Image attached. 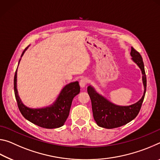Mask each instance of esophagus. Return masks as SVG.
I'll list each match as a JSON object with an SVG mask.
<instances>
[{
	"label": "esophagus",
	"instance_id": "1",
	"mask_svg": "<svg viewBox=\"0 0 160 160\" xmlns=\"http://www.w3.org/2000/svg\"><path fill=\"white\" fill-rule=\"evenodd\" d=\"M87 84H88V80H87L86 78H82V79H81L80 80V86L82 88H85Z\"/></svg>",
	"mask_w": 160,
	"mask_h": 160
}]
</instances>
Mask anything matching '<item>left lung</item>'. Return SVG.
<instances>
[{"label":"left lung","mask_w":160,"mask_h":160,"mask_svg":"<svg viewBox=\"0 0 160 160\" xmlns=\"http://www.w3.org/2000/svg\"><path fill=\"white\" fill-rule=\"evenodd\" d=\"M131 59L139 67L142 72V80L144 86L143 95L139 101L128 106H119L111 102L104 96L97 92L94 87L89 85L88 92L92 102L94 121L97 125L104 128H114L126 125L136 117L144 100L147 80L144 63L140 54L131 47Z\"/></svg>","instance_id":"1"}]
</instances>
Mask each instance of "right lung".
Returning <instances> with one entry per match:
<instances>
[{
    "instance_id": "obj_1",
    "label": "right lung",
    "mask_w": 160,
    "mask_h": 160,
    "mask_svg": "<svg viewBox=\"0 0 160 160\" xmlns=\"http://www.w3.org/2000/svg\"><path fill=\"white\" fill-rule=\"evenodd\" d=\"M29 47L23 51L22 57ZM21 58L19 61L20 63ZM17 72L14 77V91L16 101L19 109L27 120L39 127L44 128H57L63 126L69 115L72 101L74 97L80 93V88L78 81L70 82L65 85L53 104L46 107L33 109L25 106L18 95L17 89Z\"/></svg>"
}]
</instances>
